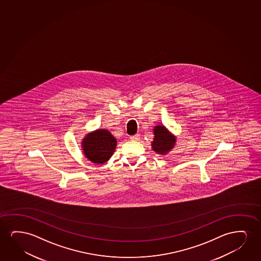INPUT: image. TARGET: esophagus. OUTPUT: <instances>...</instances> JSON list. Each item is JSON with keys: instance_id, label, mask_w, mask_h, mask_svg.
I'll return each mask as SVG.
<instances>
[{"instance_id": "obj_1", "label": "esophagus", "mask_w": 261, "mask_h": 261, "mask_svg": "<svg viewBox=\"0 0 261 261\" xmlns=\"http://www.w3.org/2000/svg\"><path fill=\"white\" fill-rule=\"evenodd\" d=\"M130 139L134 140V141H137V140L140 139V135L139 134H136L135 136H130Z\"/></svg>"}]
</instances>
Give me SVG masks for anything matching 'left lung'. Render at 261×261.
<instances>
[{
  "instance_id": "1",
  "label": "left lung",
  "mask_w": 261,
  "mask_h": 261,
  "mask_svg": "<svg viewBox=\"0 0 261 261\" xmlns=\"http://www.w3.org/2000/svg\"><path fill=\"white\" fill-rule=\"evenodd\" d=\"M154 140L152 142V149L157 153L165 154L171 150L175 145V139L170 135L165 126L157 125L154 128Z\"/></svg>"
}]
</instances>
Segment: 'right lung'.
I'll return each instance as SVG.
<instances>
[{
  "label": "right lung",
  "mask_w": 261,
  "mask_h": 261,
  "mask_svg": "<svg viewBox=\"0 0 261 261\" xmlns=\"http://www.w3.org/2000/svg\"><path fill=\"white\" fill-rule=\"evenodd\" d=\"M82 144L85 155L89 161L102 164L112 156L117 141L111 133L101 129L86 136Z\"/></svg>",
  "instance_id": "obj_1"
}]
</instances>
